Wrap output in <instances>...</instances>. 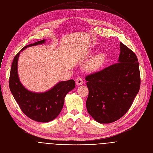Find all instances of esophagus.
I'll return each mask as SVG.
<instances>
[{
    "label": "esophagus",
    "instance_id": "1",
    "mask_svg": "<svg viewBox=\"0 0 153 153\" xmlns=\"http://www.w3.org/2000/svg\"><path fill=\"white\" fill-rule=\"evenodd\" d=\"M76 84H77V85H82V84L83 83V79H82L81 77H77V78L76 79Z\"/></svg>",
    "mask_w": 153,
    "mask_h": 153
}]
</instances>
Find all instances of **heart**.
I'll list each match as a JSON object with an SVG mask.
<instances>
[{
  "instance_id": "heart-1",
  "label": "heart",
  "mask_w": 153,
  "mask_h": 153,
  "mask_svg": "<svg viewBox=\"0 0 153 153\" xmlns=\"http://www.w3.org/2000/svg\"><path fill=\"white\" fill-rule=\"evenodd\" d=\"M104 61V57L102 54H99L93 57L87 65V68L90 71H94L100 67Z\"/></svg>"
}]
</instances>
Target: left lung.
I'll use <instances>...</instances> for the list:
<instances>
[{
  "instance_id": "8db88e82",
  "label": "left lung",
  "mask_w": 153,
  "mask_h": 153,
  "mask_svg": "<svg viewBox=\"0 0 153 153\" xmlns=\"http://www.w3.org/2000/svg\"><path fill=\"white\" fill-rule=\"evenodd\" d=\"M120 48L119 63L85 77L89 90L87 111L100 123H111L124 116L140 89L137 57L122 42Z\"/></svg>"
}]
</instances>
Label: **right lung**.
I'll return each mask as SVG.
<instances>
[{
  "instance_id": "1",
  "label": "right lung",
  "mask_w": 153,
  "mask_h": 153,
  "mask_svg": "<svg viewBox=\"0 0 153 153\" xmlns=\"http://www.w3.org/2000/svg\"><path fill=\"white\" fill-rule=\"evenodd\" d=\"M42 40L28 45L25 48L42 44ZM20 53L14 57L10 71L9 86L10 91L20 110L30 119L39 122H48L54 120L60 113L64 103V98L75 87L74 80L62 81L54 87L43 93H34L25 89L21 84L17 74V61Z\"/></svg>"
}]
</instances>
